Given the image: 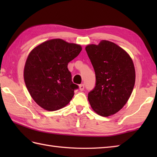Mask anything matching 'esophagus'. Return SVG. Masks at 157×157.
<instances>
[{
	"mask_svg": "<svg viewBox=\"0 0 157 157\" xmlns=\"http://www.w3.org/2000/svg\"><path fill=\"white\" fill-rule=\"evenodd\" d=\"M79 90H80L81 91H83L84 90V84H80L79 86Z\"/></svg>",
	"mask_w": 157,
	"mask_h": 157,
	"instance_id": "esophagus-1",
	"label": "esophagus"
}]
</instances>
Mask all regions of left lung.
Listing matches in <instances>:
<instances>
[{"mask_svg":"<svg viewBox=\"0 0 157 157\" xmlns=\"http://www.w3.org/2000/svg\"><path fill=\"white\" fill-rule=\"evenodd\" d=\"M94 67L96 84L88 93L92 109L102 117L117 113L128 102L135 84V69L124 50L107 40L86 47Z\"/></svg>","mask_w":157,"mask_h":157,"instance_id":"obj_1","label":"left lung"}]
</instances>
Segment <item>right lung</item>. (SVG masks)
Listing matches in <instances>:
<instances>
[{
  "instance_id": "right-lung-1",
  "label": "right lung",
  "mask_w": 157,
  "mask_h": 157,
  "mask_svg": "<svg viewBox=\"0 0 157 157\" xmlns=\"http://www.w3.org/2000/svg\"><path fill=\"white\" fill-rule=\"evenodd\" d=\"M82 51L80 45L52 39L32 50L24 68L25 86L32 98L45 110L64 107L79 88L73 84L68 63Z\"/></svg>"
}]
</instances>
